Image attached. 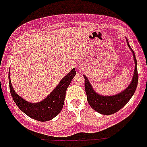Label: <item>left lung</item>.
I'll return each mask as SVG.
<instances>
[{"label": "left lung", "instance_id": "1", "mask_svg": "<svg viewBox=\"0 0 147 147\" xmlns=\"http://www.w3.org/2000/svg\"><path fill=\"white\" fill-rule=\"evenodd\" d=\"M127 42L129 49L133 53V56H134L135 62V68L134 73L131 82L123 92H120L117 94L112 95V96L100 95L94 91L86 76L83 75L84 78H85V88L86 94H87L88 102L94 111H96L97 112L101 114L111 115V114H114L120 111L122 107H123L124 105L127 104L128 101L134 95L136 88H137V83H138L137 59H136L134 51L130 47L127 39Z\"/></svg>", "mask_w": 147, "mask_h": 147}]
</instances>
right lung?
<instances>
[{"label":"right lung","instance_id":"add662e5","mask_svg":"<svg viewBox=\"0 0 147 147\" xmlns=\"http://www.w3.org/2000/svg\"><path fill=\"white\" fill-rule=\"evenodd\" d=\"M76 74V69H72L64 78H62L55 89L45 99L40 102L31 103L16 93L10 82V74L9 71L8 78L10 94L17 107L27 116L39 121H50L57 116L62 111L64 105L66 90Z\"/></svg>","mask_w":147,"mask_h":147}]
</instances>
